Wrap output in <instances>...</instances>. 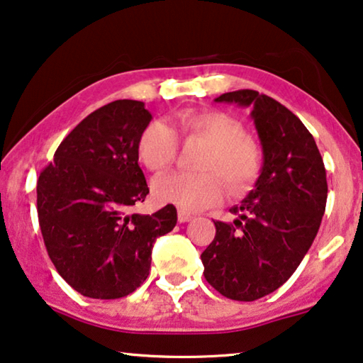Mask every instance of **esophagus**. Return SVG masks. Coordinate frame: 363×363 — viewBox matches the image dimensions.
Listing matches in <instances>:
<instances>
[{
  "label": "esophagus",
  "instance_id": "1",
  "mask_svg": "<svg viewBox=\"0 0 363 363\" xmlns=\"http://www.w3.org/2000/svg\"><path fill=\"white\" fill-rule=\"evenodd\" d=\"M177 220H179L181 223H186L189 220H192V216H191V213H187V212L179 211V213H177Z\"/></svg>",
  "mask_w": 363,
  "mask_h": 363
}]
</instances>
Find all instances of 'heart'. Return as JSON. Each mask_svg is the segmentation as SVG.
<instances>
[{
	"mask_svg": "<svg viewBox=\"0 0 363 363\" xmlns=\"http://www.w3.org/2000/svg\"><path fill=\"white\" fill-rule=\"evenodd\" d=\"M177 130L184 140L206 143L197 167L201 172H171L155 181L152 192L162 203H174L182 212H199L223 199L227 184L232 194H245L257 181L259 150L243 126L223 111H182ZM179 141L174 130L152 121L138 138V157L147 169L161 172L174 162Z\"/></svg>",
	"mask_w": 363,
	"mask_h": 363,
	"instance_id": "1",
	"label": "heart"
}]
</instances>
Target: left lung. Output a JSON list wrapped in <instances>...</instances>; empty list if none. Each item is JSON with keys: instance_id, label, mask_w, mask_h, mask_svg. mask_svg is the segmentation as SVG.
<instances>
[{"instance_id": "obj_1", "label": "left lung", "mask_w": 363, "mask_h": 363, "mask_svg": "<svg viewBox=\"0 0 363 363\" xmlns=\"http://www.w3.org/2000/svg\"><path fill=\"white\" fill-rule=\"evenodd\" d=\"M216 101L252 108L263 167L253 191L230 208L237 218L213 222L203 277L228 299L255 301L288 281L313 245L328 201L325 167L303 121L272 96L237 90Z\"/></svg>"}]
</instances>
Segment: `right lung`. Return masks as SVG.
Instances as JSON below:
<instances>
[{"label": "right lung", "instance_id": "obj_1", "mask_svg": "<svg viewBox=\"0 0 363 363\" xmlns=\"http://www.w3.org/2000/svg\"><path fill=\"white\" fill-rule=\"evenodd\" d=\"M143 101L115 100L64 138L38 181V217L49 258L77 293L118 299L140 288L156 238L176 227L167 203L128 213L150 189L138 164V138L150 125Z\"/></svg>", "mask_w": 363, "mask_h": 363}]
</instances>
